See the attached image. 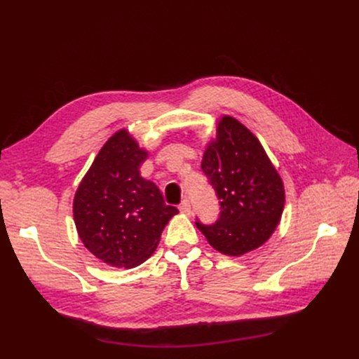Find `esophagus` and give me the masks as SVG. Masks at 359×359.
<instances>
[{
	"mask_svg": "<svg viewBox=\"0 0 359 359\" xmlns=\"http://www.w3.org/2000/svg\"><path fill=\"white\" fill-rule=\"evenodd\" d=\"M180 211H181L182 214H186V215H190V214H191V206H190L189 199H184V201L181 202V205H180Z\"/></svg>",
	"mask_w": 359,
	"mask_h": 359,
	"instance_id": "34e87169",
	"label": "esophagus"
}]
</instances>
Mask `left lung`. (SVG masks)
<instances>
[{"label":"left lung","instance_id":"left-lung-1","mask_svg":"<svg viewBox=\"0 0 359 359\" xmlns=\"http://www.w3.org/2000/svg\"><path fill=\"white\" fill-rule=\"evenodd\" d=\"M201 166L222 205L215 224L196 223L206 241L233 257L264 245L281 220L286 194L260 140L236 118L222 115Z\"/></svg>","mask_w":359,"mask_h":359}]
</instances>
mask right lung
<instances>
[{"label": "right lung", "mask_w": 359, "mask_h": 359, "mask_svg": "<svg viewBox=\"0 0 359 359\" xmlns=\"http://www.w3.org/2000/svg\"><path fill=\"white\" fill-rule=\"evenodd\" d=\"M127 128H119L95 156L73 199V220L82 244L114 268H135L156 252L169 220L156 182L140 177L148 158Z\"/></svg>", "instance_id": "add662e5"}]
</instances>
